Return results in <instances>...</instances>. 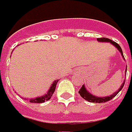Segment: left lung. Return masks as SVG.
Segmentation results:
<instances>
[{
	"instance_id": "left-lung-1",
	"label": "left lung",
	"mask_w": 132,
	"mask_h": 132,
	"mask_svg": "<svg viewBox=\"0 0 132 132\" xmlns=\"http://www.w3.org/2000/svg\"><path fill=\"white\" fill-rule=\"evenodd\" d=\"M97 40H98V42L110 43H111L112 45H113V46L117 49L119 51V52L121 53V55H122L123 59H125V58H124V56H123V53H122V49H121L120 46H119L118 43H117L116 42H114V41H113V40H110L108 38H105V37L98 38ZM126 71H127V66H126ZM125 82H126V80L123 81L122 86H120V88L119 89V90L117 91V92H115L113 95H110V96H106V97H97V96H95V95H92V94L90 93L89 92L87 91V89H86V87H85L84 85H82V88H81L80 89V91H79V93H80V96H81L82 98L86 100V101H89V102H93V103H104V102H107V101H108L110 100L113 98L117 95L118 93L122 90V89L123 88L124 84H125Z\"/></svg>"
}]
</instances>
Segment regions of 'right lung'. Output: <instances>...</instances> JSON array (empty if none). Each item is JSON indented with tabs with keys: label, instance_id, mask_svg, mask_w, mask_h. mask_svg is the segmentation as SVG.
<instances>
[{
	"label": "right lung",
	"instance_id": "1",
	"mask_svg": "<svg viewBox=\"0 0 132 132\" xmlns=\"http://www.w3.org/2000/svg\"><path fill=\"white\" fill-rule=\"evenodd\" d=\"M58 82H59V80H55V81L52 82V84L51 85L50 89L48 90V92H47L46 94H45L44 95H43L41 97H37V98H30L29 99V101L31 102V103H43V102H45L46 101L50 100V99L51 98V97L52 96L54 92H55V87H56V84L58 83ZM26 100H28V99H26Z\"/></svg>",
	"mask_w": 132,
	"mask_h": 132
}]
</instances>
